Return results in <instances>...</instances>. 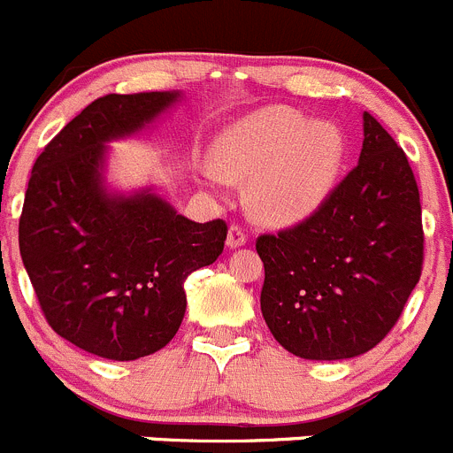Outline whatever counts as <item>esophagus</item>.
<instances>
[{
  "instance_id": "obj_1",
  "label": "esophagus",
  "mask_w": 453,
  "mask_h": 453,
  "mask_svg": "<svg viewBox=\"0 0 453 453\" xmlns=\"http://www.w3.org/2000/svg\"><path fill=\"white\" fill-rule=\"evenodd\" d=\"M242 244H247V234H244L242 226H238V224H231L229 235H226V247L238 249V247H242Z\"/></svg>"
}]
</instances>
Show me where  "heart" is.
<instances>
[{
	"label": "heart",
	"instance_id": "b5f03b06",
	"mask_svg": "<svg viewBox=\"0 0 453 453\" xmlns=\"http://www.w3.org/2000/svg\"><path fill=\"white\" fill-rule=\"evenodd\" d=\"M346 141L337 126L312 123L285 105L242 116L222 132L213 161L229 180L251 181V206L269 224L317 213L337 184Z\"/></svg>",
	"mask_w": 453,
	"mask_h": 453
}]
</instances>
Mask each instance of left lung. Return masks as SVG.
Segmentation results:
<instances>
[{"instance_id": "8db88e82", "label": "left lung", "mask_w": 453, "mask_h": 453, "mask_svg": "<svg viewBox=\"0 0 453 453\" xmlns=\"http://www.w3.org/2000/svg\"><path fill=\"white\" fill-rule=\"evenodd\" d=\"M256 251L260 310L285 350L334 362L387 337L420 280L425 234L413 170L377 119L364 111L359 164L321 209Z\"/></svg>"}]
</instances>
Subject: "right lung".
Returning a JSON list of instances; mask_svg holds the SVG:
<instances>
[{
	"instance_id": "right-lung-1",
	"label": "right lung",
	"mask_w": 453,
	"mask_h": 453,
	"mask_svg": "<svg viewBox=\"0 0 453 453\" xmlns=\"http://www.w3.org/2000/svg\"><path fill=\"white\" fill-rule=\"evenodd\" d=\"M180 91L107 94L66 123L35 159L19 254L44 319L91 355L132 362L161 350L186 312L184 280L213 265L224 219L193 222L152 193H111L107 143L139 134Z\"/></svg>"
}]
</instances>
